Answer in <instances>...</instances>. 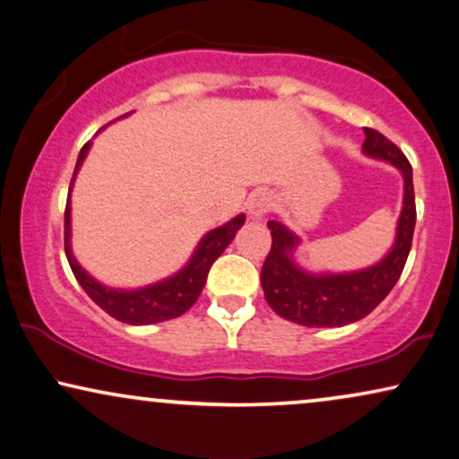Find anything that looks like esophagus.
Instances as JSON below:
<instances>
[{"label": "esophagus", "mask_w": 459, "mask_h": 459, "mask_svg": "<svg viewBox=\"0 0 459 459\" xmlns=\"http://www.w3.org/2000/svg\"><path fill=\"white\" fill-rule=\"evenodd\" d=\"M271 205H273L271 193H266V191L254 193L252 197L247 199V213H249V218L260 220L268 210H271Z\"/></svg>", "instance_id": "esophagus-1"}]
</instances>
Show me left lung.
Masks as SVG:
<instances>
[{"instance_id":"1","label":"left lung","mask_w":459,"mask_h":459,"mask_svg":"<svg viewBox=\"0 0 459 459\" xmlns=\"http://www.w3.org/2000/svg\"><path fill=\"white\" fill-rule=\"evenodd\" d=\"M363 152L393 163L405 182L394 246L377 264L354 273L310 274L293 262L300 239L279 220H268L273 246L260 273L262 290L268 307L298 325L342 327L363 319L388 296L405 268L415 229L411 166L399 146L371 127H365Z\"/></svg>"}]
</instances>
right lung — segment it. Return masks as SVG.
Listing matches in <instances>:
<instances>
[{"label":"right lung","instance_id":"add662e5","mask_svg":"<svg viewBox=\"0 0 459 459\" xmlns=\"http://www.w3.org/2000/svg\"><path fill=\"white\" fill-rule=\"evenodd\" d=\"M90 146L91 143H85L83 149L79 151L75 172H73L69 186V199H66L65 210V254L71 264V271L79 281V285L83 287V291L88 293L91 300L105 310V313L111 315L113 319H117L121 323H130V325H151V323L176 319V316L186 313V310L197 302L212 264L216 262L218 255L229 247V243L235 239L237 230H239L243 222H246V216L239 213V216L229 220L226 224L210 230V233L199 241V246L191 255V260L186 262V266L180 268V271L172 274V277L159 281V283L140 287V290H113V287L98 283L94 277H90V274L79 266V262L71 252V188L85 155H88Z\"/></svg>","mask_w":459,"mask_h":459}]
</instances>
